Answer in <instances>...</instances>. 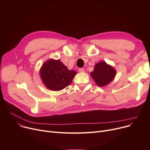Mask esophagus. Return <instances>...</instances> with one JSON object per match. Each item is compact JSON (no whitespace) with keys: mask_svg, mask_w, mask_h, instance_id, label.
<instances>
[{"mask_svg":"<svg viewBox=\"0 0 150 150\" xmlns=\"http://www.w3.org/2000/svg\"><path fill=\"white\" fill-rule=\"evenodd\" d=\"M78 71H79L80 72H84V70L83 68L78 69Z\"/></svg>","mask_w":150,"mask_h":150,"instance_id":"1","label":"esophagus"}]
</instances>
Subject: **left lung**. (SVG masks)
Instances as JSON below:
<instances>
[{
  "label": "left lung",
  "mask_w": 150,
  "mask_h": 150,
  "mask_svg": "<svg viewBox=\"0 0 150 150\" xmlns=\"http://www.w3.org/2000/svg\"><path fill=\"white\" fill-rule=\"evenodd\" d=\"M115 75L116 71L114 68L104 61L97 63L94 67L93 70L91 72L92 78L100 87H103L111 83Z\"/></svg>",
  "instance_id": "1"
}]
</instances>
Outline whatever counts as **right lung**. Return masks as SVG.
Segmentation results:
<instances>
[{
  "label": "right lung",
  "mask_w": 150,
  "mask_h": 150,
  "mask_svg": "<svg viewBox=\"0 0 150 150\" xmlns=\"http://www.w3.org/2000/svg\"><path fill=\"white\" fill-rule=\"evenodd\" d=\"M76 74V71L69 70L59 59L47 61L40 70L44 85L47 89L55 91H61L69 86Z\"/></svg>",
  "instance_id": "right-lung-1"
}]
</instances>
